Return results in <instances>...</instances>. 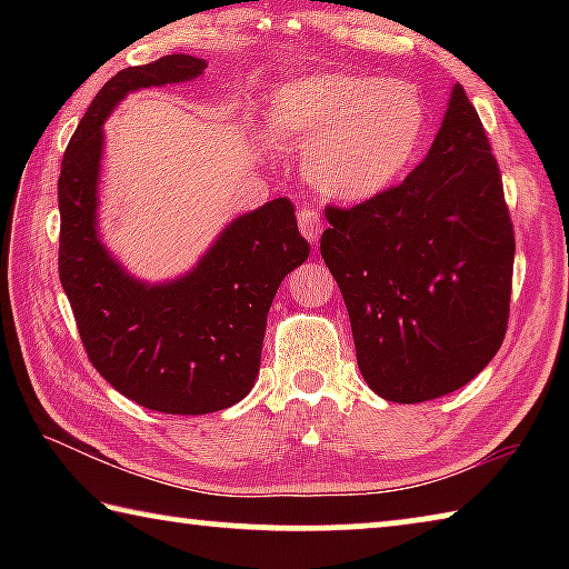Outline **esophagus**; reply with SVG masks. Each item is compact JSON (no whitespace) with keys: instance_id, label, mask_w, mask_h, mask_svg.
Here are the masks:
<instances>
[{"instance_id":"obj_1","label":"esophagus","mask_w":569,"mask_h":569,"mask_svg":"<svg viewBox=\"0 0 569 569\" xmlns=\"http://www.w3.org/2000/svg\"><path fill=\"white\" fill-rule=\"evenodd\" d=\"M296 218H298V230H301L303 238H308L311 243H316V240L321 238V230H323L321 216L316 213L311 206H301L296 210Z\"/></svg>"}]
</instances>
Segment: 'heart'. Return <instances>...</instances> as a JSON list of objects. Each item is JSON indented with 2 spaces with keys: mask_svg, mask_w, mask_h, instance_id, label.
<instances>
[{
  "mask_svg": "<svg viewBox=\"0 0 569 569\" xmlns=\"http://www.w3.org/2000/svg\"><path fill=\"white\" fill-rule=\"evenodd\" d=\"M429 128L409 82L329 72L288 82L268 108L276 142L306 150L313 188L349 203L379 198L411 170Z\"/></svg>",
  "mask_w": 569,
  "mask_h": 569,
  "instance_id": "heart-1",
  "label": "heart"
}]
</instances>
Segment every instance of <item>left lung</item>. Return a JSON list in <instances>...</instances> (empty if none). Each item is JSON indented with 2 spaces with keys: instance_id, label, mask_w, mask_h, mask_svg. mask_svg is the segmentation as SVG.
<instances>
[{
  "instance_id": "left-lung-1",
  "label": "left lung",
  "mask_w": 569,
  "mask_h": 569,
  "mask_svg": "<svg viewBox=\"0 0 569 569\" xmlns=\"http://www.w3.org/2000/svg\"><path fill=\"white\" fill-rule=\"evenodd\" d=\"M321 256L341 288L361 377L419 403L465 387L505 341L515 230L477 110L455 84L429 156L353 208H326Z\"/></svg>"
}]
</instances>
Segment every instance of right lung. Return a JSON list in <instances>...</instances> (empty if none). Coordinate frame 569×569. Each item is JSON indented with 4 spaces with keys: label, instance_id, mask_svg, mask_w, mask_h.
Segmentation results:
<instances>
[{
    "label": "right lung",
    "instance_id": "add662e5",
    "mask_svg": "<svg viewBox=\"0 0 569 569\" xmlns=\"http://www.w3.org/2000/svg\"><path fill=\"white\" fill-rule=\"evenodd\" d=\"M206 60L168 54L112 77L64 150L60 281L90 361L122 397L162 413H210L253 389L268 308L308 258L288 198L236 218L190 273L168 283L130 276L98 233L102 124L124 94L188 82Z\"/></svg>",
    "mask_w": 569,
    "mask_h": 569
}]
</instances>
